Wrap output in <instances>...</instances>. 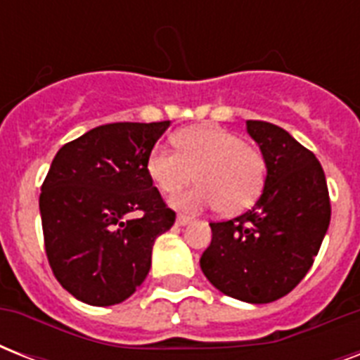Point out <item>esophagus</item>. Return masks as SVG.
Wrapping results in <instances>:
<instances>
[{
    "mask_svg": "<svg viewBox=\"0 0 360 360\" xmlns=\"http://www.w3.org/2000/svg\"><path fill=\"white\" fill-rule=\"evenodd\" d=\"M191 222H192V217H188V214H183V213L177 214V224L179 226H186V224H191Z\"/></svg>",
    "mask_w": 360,
    "mask_h": 360,
    "instance_id": "34e87169",
    "label": "esophagus"
}]
</instances>
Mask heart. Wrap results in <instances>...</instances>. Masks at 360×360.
<instances>
[{
    "instance_id": "heart-1",
    "label": "heart",
    "mask_w": 360,
    "mask_h": 360,
    "mask_svg": "<svg viewBox=\"0 0 360 360\" xmlns=\"http://www.w3.org/2000/svg\"><path fill=\"white\" fill-rule=\"evenodd\" d=\"M175 151L155 147L147 155V174L158 191L174 196L196 179L200 185L175 198L183 209L217 207L233 214L245 211L262 194L267 162L263 153L239 134L217 124L188 127L174 136Z\"/></svg>"
}]
</instances>
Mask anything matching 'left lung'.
Instances as JSON below:
<instances>
[{
	"label": "left lung",
	"mask_w": 360,
	"mask_h": 360,
	"mask_svg": "<svg viewBox=\"0 0 360 360\" xmlns=\"http://www.w3.org/2000/svg\"><path fill=\"white\" fill-rule=\"evenodd\" d=\"M267 162L259 200L231 220L211 222L200 267L224 295L263 304L288 295L318 256L330 222L329 188L310 149L267 121H246Z\"/></svg>",
	"instance_id": "1"
}]
</instances>
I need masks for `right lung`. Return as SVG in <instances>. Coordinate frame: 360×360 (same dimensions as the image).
Wrapping results in <instances>:
<instances>
[{
	"label": "right lung",
	"mask_w": 360,
	"mask_h": 360,
	"mask_svg": "<svg viewBox=\"0 0 360 360\" xmlns=\"http://www.w3.org/2000/svg\"><path fill=\"white\" fill-rule=\"evenodd\" d=\"M169 127L110 123L65 143L41 186L44 250L53 276L93 307L123 302L146 280L155 239L175 222L147 174Z\"/></svg>",
	"instance_id": "right-lung-1"
}]
</instances>
